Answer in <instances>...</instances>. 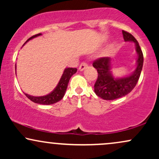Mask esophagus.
Wrapping results in <instances>:
<instances>
[{
	"label": "esophagus",
	"mask_w": 159,
	"mask_h": 159,
	"mask_svg": "<svg viewBox=\"0 0 159 159\" xmlns=\"http://www.w3.org/2000/svg\"><path fill=\"white\" fill-rule=\"evenodd\" d=\"M87 63H85V62H82L79 66V70L80 71L84 70L85 68H87Z\"/></svg>",
	"instance_id": "esophagus-1"
}]
</instances>
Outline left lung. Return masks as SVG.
I'll return each instance as SVG.
<instances>
[{
	"instance_id": "1",
	"label": "left lung",
	"mask_w": 159,
	"mask_h": 159,
	"mask_svg": "<svg viewBox=\"0 0 159 159\" xmlns=\"http://www.w3.org/2000/svg\"><path fill=\"white\" fill-rule=\"evenodd\" d=\"M123 39L125 42H134L138 54L136 69L129 75L123 78H114L111 72V58L108 57L98 58L93 66L97 69L98 78L94 85V91L100 98L105 100H114L126 96L134 88L143 63V55L139 43L132 34L123 30Z\"/></svg>"
}]
</instances>
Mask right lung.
<instances>
[{
	"instance_id": "1",
	"label": "right lung",
	"mask_w": 159,
	"mask_h": 159,
	"mask_svg": "<svg viewBox=\"0 0 159 159\" xmlns=\"http://www.w3.org/2000/svg\"><path fill=\"white\" fill-rule=\"evenodd\" d=\"M40 35H42V34H38L31 36V37L29 38V39L25 42V43H26L27 42H28L29 40L32 39L33 38H35L36 36H39ZM76 72H77V69L76 68H66L64 69V72H63V75H62L61 80H60L58 84L57 85L55 89H54L52 93L46 95V96H30V95L27 93H25V96H26L29 99L31 100L32 102H34L41 104V105H52V104L57 102L61 100L63 96H64L66 90L67 88V86H68L69 79H70V78L72 77Z\"/></svg>"
}]
</instances>
